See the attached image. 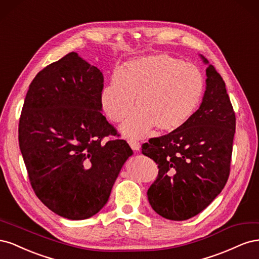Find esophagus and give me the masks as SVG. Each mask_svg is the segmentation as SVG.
Instances as JSON below:
<instances>
[{"mask_svg": "<svg viewBox=\"0 0 259 259\" xmlns=\"http://www.w3.org/2000/svg\"><path fill=\"white\" fill-rule=\"evenodd\" d=\"M128 144H130L131 148H132L134 151H139V150H140V144H139L138 142H136V140L130 139V140H128Z\"/></svg>", "mask_w": 259, "mask_h": 259, "instance_id": "esophagus-1", "label": "esophagus"}]
</instances>
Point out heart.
<instances>
[{
	"mask_svg": "<svg viewBox=\"0 0 259 259\" xmlns=\"http://www.w3.org/2000/svg\"><path fill=\"white\" fill-rule=\"evenodd\" d=\"M205 82L200 70L167 54L127 61L101 93V106L109 119H124L121 126L130 137H142L152 127L174 132L188 123L200 107Z\"/></svg>",
	"mask_w": 259,
	"mask_h": 259,
	"instance_id": "obj_1",
	"label": "heart"
}]
</instances>
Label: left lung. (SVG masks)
<instances>
[{"label": "left lung", "instance_id": "1", "mask_svg": "<svg viewBox=\"0 0 259 259\" xmlns=\"http://www.w3.org/2000/svg\"><path fill=\"white\" fill-rule=\"evenodd\" d=\"M200 57L207 68L199 109L183 127L142 147L159 168L148 201L155 213L170 221L201 213L222 192L230 173L236 114L223 77Z\"/></svg>", "mask_w": 259, "mask_h": 259}]
</instances>
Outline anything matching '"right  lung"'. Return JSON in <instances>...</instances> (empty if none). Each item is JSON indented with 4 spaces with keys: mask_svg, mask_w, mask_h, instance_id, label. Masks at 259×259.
Wrapping results in <instances>:
<instances>
[{
    "mask_svg": "<svg viewBox=\"0 0 259 259\" xmlns=\"http://www.w3.org/2000/svg\"><path fill=\"white\" fill-rule=\"evenodd\" d=\"M104 75L72 52L31 82L19 120V147L36 197L72 221L97 214L133 154L101 106ZM119 136V135H117Z\"/></svg>",
    "mask_w": 259,
    "mask_h": 259,
    "instance_id": "right-lung-1",
    "label": "right lung"
}]
</instances>
